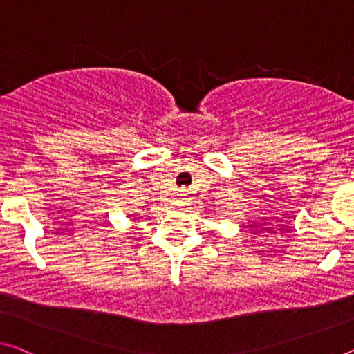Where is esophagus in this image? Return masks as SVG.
<instances>
[{"label": "esophagus", "mask_w": 354, "mask_h": 354, "mask_svg": "<svg viewBox=\"0 0 354 354\" xmlns=\"http://www.w3.org/2000/svg\"><path fill=\"white\" fill-rule=\"evenodd\" d=\"M179 202H186V200H184V194H179Z\"/></svg>", "instance_id": "1"}]
</instances>
